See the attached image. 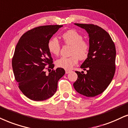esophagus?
I'll return each instance as SVG.
<instances>
[{"label": "esophagus", "mask_w": 128, "mask_h": 128, "mask_svg": "<svg viewBox=\"0 0 128 128\" xmlns=\"http://www.w3.org/2000/svg\"><path fill=\"white\" fill-rule=\"evenodd\" d=\"M70 70H66V74H68V73L70 72Z\"/></svg>", "instance_id": "esophagus-1"}]
</instances>
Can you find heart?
<instances>
[{"label": "heart", "instance_id": "obj_1", "mask_svg": "<svg viewBox=\"0 0 128 128\" xmlns=\"http://www.w3.org/2000/svg\"><path fill=\"white\" fill-rule=\"evenodd\" d=\"M62 38L65 44L71 46L69 57H61L56 61L58 67L65 70H70L80 60L87 58L90 52V45L87 42L83 41V37L81 34L75 30H68L62 35ZM48 51L52 55L58 56L60 52L61 45L59 41L56 37L51 38L48 42Z\"/></svg>", "mask_w": 128, "mask_h": 128}]
</instances>
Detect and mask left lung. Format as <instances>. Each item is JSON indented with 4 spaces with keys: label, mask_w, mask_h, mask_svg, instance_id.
Instances as JSON below:
<instances>
[{
    "label": "left lung",
    "mask_w": 128,
    "mask_h": 128,
    "mask_svg": "<svg viewBox=\"0 0 128 128\" xmlns=\"http://www.w3.org/2000/svg\"><path fill=\"white\" fill-rule=\"evenodd\" d=\"M86 30L89 36L90 52L81 66L86 74L78 75L73 84L76 91L88 97L102 93L111 82L115 72L116 49L110 34L98 26L74 23Z\"/></svg>",
    "instance_id": "obj_1"
}]
</instances>
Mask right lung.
<instances>
[{"label":"right lung","instance_id":"obj_1","mask_svg":"<svg viewBox=\"0 0 128 128\" xmlns=\"http://www.w3.org/2000/svg\"><path fill=\"white\" fill-rule=\"evenodd\" d=\"M62 25L36 27L25 33L18 40L12 59V68L18 88L30 100L41 101L52 97L57 89L58 80L65 70L57 68L48 76L45 66L53 69L48 42Z\"/></svg>","mask_w":128,"mask_h":128}]
</instances>
